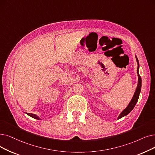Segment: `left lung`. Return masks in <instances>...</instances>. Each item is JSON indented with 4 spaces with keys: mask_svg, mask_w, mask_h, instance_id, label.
<instances>
[{
    "mask_svg": "<svg viewBox=\"0 0 155 155\" xmlns=\"http://www.w3.org/2000/svg\"><path fill=\"white\" fill-rule=\"evenodd\" d=\"M136 60H137V75H138V84H137V89L135 91V93H134V96L131 100V101L130 102L129 104L127 106V107H126V108L121 113L120 115H119V117H118V120L122 118L124 116H126L127 115H128L134 107V106H135V105L136 104L137 101H138V99H139V94H140V89H141V77L139 75V61H138V59L137 58V56H136Z\"/></svg>",
    "mask_w": 155,
    "mask_h": 155,
    "instance_id": "obj_1",
    "label": "left lung"
}]
</instances>
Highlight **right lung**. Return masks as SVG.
Wrapping results in <instances>:
<instances>
[{"mask_svg": "<svg viewBox=\"0 0 155 155\" xmlns=\"http://www.w3.org/2000/svg\"><path fill=\"white\" fill-rule=\"evenodd\" d=\"M26 114H27V115H28L30 116L31 117L33 118H35V119H37V120H40L39 117H38V116H37V115H34V114H32V113H26Z\"/></svg>", "mask_w": 155, "mask_h": 155, "instance_id": "add662e5", "label": "right lung"}]
</instances>
